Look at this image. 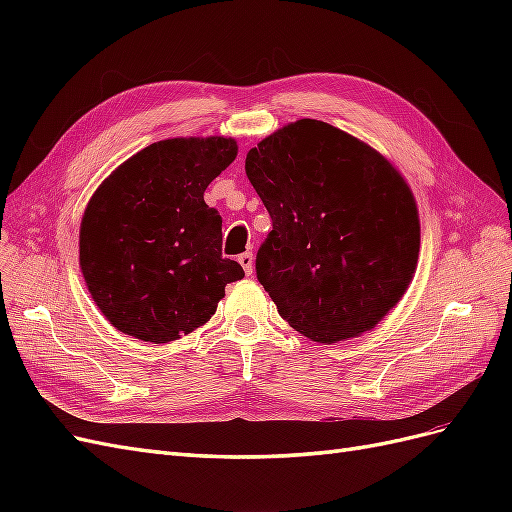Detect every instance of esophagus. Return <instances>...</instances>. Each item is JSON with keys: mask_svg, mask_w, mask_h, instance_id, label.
<instances>
[{"mask_svg": "<svg viewBox=\"0 0 512 512\" xmlns=\"http://www.w3.org/2000/svg\"><path fill=\"white\" fill-rule=\"evenodd\" d=\"M239 262H241V267H243V271H245L247 275L254 273V254H252V252L241 254V256H239Z\"/></svg>", "mask_w": 512, "mask_h": 512, "instance_id": "obj_1", "label": "esophagus"}]
</instances>
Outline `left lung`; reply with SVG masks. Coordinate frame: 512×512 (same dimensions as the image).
<instances>
[{"instance_id":"8db88e82","label":"left lung","mask_w":512,"mask_h":512,"mask_svg":"<svg viewBox=\"0 0 512 512\" xmlns=\"http://www.w3.org/2000/svg\"><path fill=\"white\" fill-rule=\"evenodd\" d=\"M245 175L273 220L256 275L280 316L318 344L374 329L406 294L421 250L404 175L361 138L318 119L262 138Z\"/></svg>"}]
</instances>
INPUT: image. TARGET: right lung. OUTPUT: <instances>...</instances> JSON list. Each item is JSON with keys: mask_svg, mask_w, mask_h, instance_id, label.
<instances>
[{"mask_svg": "<svg viewBox=\"0 0 512 512\" xmlns=\"http://www.w3.org/2000/svg\"><path fill=\"white\" fill-rule=\"evenodd\" d=\"M237 151L230 136L166 138L119 164L89 198L79 265L117 331L175 342L215 314L226 284L243 280L239 262L222 258V215L205 203Z\"/></svg>", "mask_w": 512, "mask_h": 512, "instance_id": "right-lung-1", "label": "right lung"}]
</instances>
